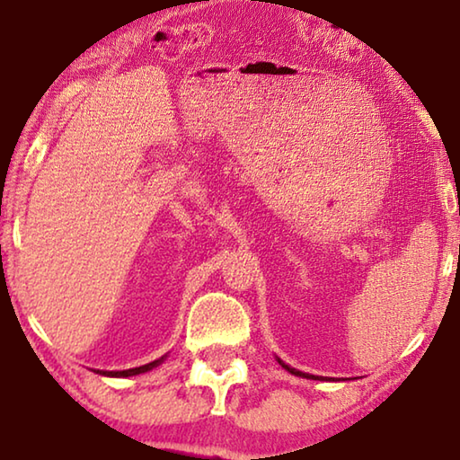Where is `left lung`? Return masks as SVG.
Segmentation results:
<instances>
[{
	"mask_svg": "<svg viewBox=\"0 0 460 460\" xmlns=\"http://www.w3.org/2000/svg\"><path fill=\"white\" fill-rule=\"evenodd\" d=\"M278 363L279 365H282V367L284 369H288V371H290L292 373V376H298V377H306V379H316L314 376H308V373H302V371H298V369H294V367H290V365H286L282 359H278Z\"/></svg>",
	"mask_w": 460,
	"mask_h": 460,
	"instance_id": "1",
	"label": "left lung"
}]
</instances>
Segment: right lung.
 Returning a JSON list of instances; mask_svg holds the SVG:
<instances>
[{
  "label": "right lung",
  "instance_id": "right-lung-1",
  "mask_svg": "<svg viewBox=\"0 0 460 460\" xmlns=\"http://www.w3.org/2000/svg\"><path fill=\"white\" fill-rule=\"evenodd\" d=\"M164 359H166V355L160 357V359L152 361V363L142 365V367H134V369H126V371H99L97 369V373H101V376H107V377H131V376H139V373H146V371H150L154 367H158V365Z\"/></svg>",
  "mask_w": 460,
  "mask_h": 460
}]
</instances>
